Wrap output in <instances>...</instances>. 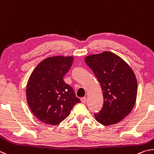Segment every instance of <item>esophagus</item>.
I'll use <instances>...</instances> for the list:
<instances>
[{"mask_svg": "<svg viewBox=\"0 0 154 154\" xmlns=\"http://www.w3.org/2000/svg\"><path fill=\"white\" fill-rule=\"evenodd\" d=\"M81 102L82 103H86V102H87V98L86 97L81 98Z\"/></svg>", "mask_w": 154, "mask_h": 154, "instance_id": "esophagus-1", "label": "esophagus"}]
</instances>
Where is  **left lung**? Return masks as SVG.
Wrapping results in <instances>:
<instances>
[{
	"label": "left lung",
	"mask_w": 154,
	"mask_h": 154,
	"mask_svg": "<svg viewBox=\"0 0 154 154\" xmlns=\"http://www.w3.org/2000/svg\"><path fill=\"white\" fill-rule=\"evenodd\" d=\"M85 60L103 92V107L94 114L96 120L104 126L120 122L135 104L137 81L133 69L119 56L109 51L88 55Z\"/></svg>",
	"instance_id": "1"
}]
</instances>
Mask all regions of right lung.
I'll return each instance as SVG.
<instances>
[{
    "instance_id": "right-lung-1",
    "label": "right lung",
    "mask_w": 154,
    "mask_h": 154,
    "mask_svg": "<svg viewBox=\"0 0 154 154\" xmlns=\"http://www.w3.org/2000/svg\"><path fill=\"white\" fill-rule=\"evenodd\" d=\"M73 61L72 56L48 57L38 63L29 78L27 102L32 112L43 123L58 125L80 102L73 88L63 81Z\"/></svg>"
}]
</instances>
